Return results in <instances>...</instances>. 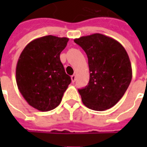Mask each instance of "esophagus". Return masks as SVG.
<instances>
[{
    "label": "esophagus",
    "instance_id": "34e87169",
    "mask_svg": "<svg viewBox=\"0 0 147 147\" xmlns=\"http://www.w3.org/2000/svg\"><path fill=\"white\" fill-rule=\"evenodd\" d=\"M71 82H76V75H73V76H71Z\"/></svg>",
    "mask_w": 147,
    "mask_h": 147
}]
</instances>
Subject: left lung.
Returning <instances> with one entry per match:
<instances>
[{
    "label": "left lung",
    "instance_id": "left-lung-1",
    "mask_svg": "<svg viewBox=\"0 0 147 147\" xmlns=\"http://www.w3.org/2000/svg\"><path fill=\"white\" fill-rule=\"evenodd\" d=\"M74 42L82 48L88 59L89 82L78 89L83 104L98 111L114 107L132 79L127 51L118 41L100 33L82 36Z\"/></svg>",
    "mask_w": 147,
    "mask_h": 147
}]
</instances>
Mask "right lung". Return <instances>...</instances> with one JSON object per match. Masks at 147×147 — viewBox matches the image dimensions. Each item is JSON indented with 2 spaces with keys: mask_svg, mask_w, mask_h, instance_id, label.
<instances>
[{
  "mask_svg": "<svg viewBox=\"0 0 147 147\" xmlns=\"http://www.w3.org/2000/svg\"><path fill=\"white\" fill-rule=\"evenodd\" d=\"M69 38L46 36L29 42L16 67V81L20 94L29 105L49 111L59 105L71 83L60 61V53Z\"/></svg>",
  "mask_w": 147,
  "mask_h": 147,
  "instance_id": "right-lung-1",
  "label": "right lung"
}]
</instances>
